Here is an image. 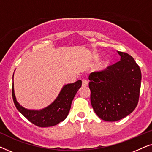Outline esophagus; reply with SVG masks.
<instances>
[{
    "mask_svg": "<svg viewBox=\"0 0 152 152\" xmlns=\"http://www.w3.org/2000/svg\"><path fill=\"white\" fill-rule=\"evenodd\" d=\"M88 80H86V79H83V80H82V85H83V86H88Z\"/></svg>",
    "mask_w": 152,
    "mask_h": 152,
    "instance_id": "34e87169",
    "label": "esophagus"
}]
</instances>
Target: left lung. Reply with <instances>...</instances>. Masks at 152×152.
I'll list each match as a JSON object with an SVG mask.
<instances>
[{
    "label": "left lung",
    "instance_id": "1",
    "mask_svg": "<svg viewBox=\"0 0 152 152\" xmlns=\"http://www.w3.org/2000/svg\"><path fill=\"white\" fill-rule=\"evenodd\" d=\"M120 60L88 77L91 102L99 118L115 122L136 109L141 84V71L134 58L118 51Z\"/></svg>",
    "mask_w": 152,
    "mask_h": 152
}]
</instances>
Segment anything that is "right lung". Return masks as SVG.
<instances>
[{"instance_id":"1","label":"right lung","mask_w":152,"mask_h":152,"mask_svg":"<svg viewBox=\"0 0 152 152\" xmlns=\"http://www.w3.org/2000/svg\"><path fill=\"white\" fill-rule=\"evenodd\" d=\"M82 83L80 80L72 84L64 85L53 102L40 110L28 109L20 105L14 94V82L12 84V97L16 109L29 121L40 127H48L55 126L66 119L70 111L72 99L82 86Z\"/></svg>"}]
</instances>
